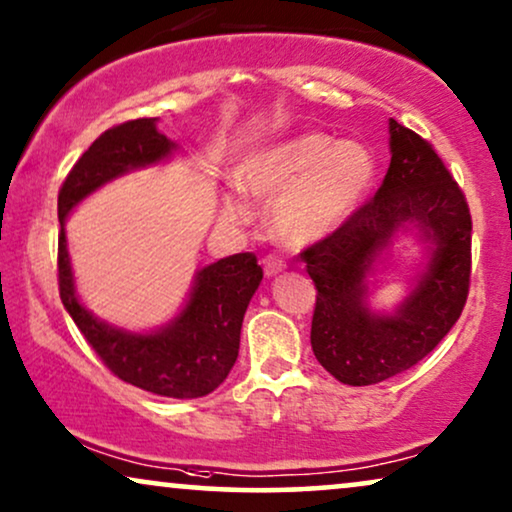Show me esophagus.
<instances>
[{
  "instance_id": "esophagus-1",
  "label": "esophagus",
  "mask_w": 512,
  "mask_h": 512,
  "mask_svg": "<svg viewBox=\"0 0 512 512\" xmlns=\"http://www.w3.org/2000/svg\"><path fill=\"white\" fill-rule=\"evenodd\" d=\"M262 267L267 276H276V274H281V271H285V262L278 255H267L262 260Z\"/></svg>"
}]
</instances>
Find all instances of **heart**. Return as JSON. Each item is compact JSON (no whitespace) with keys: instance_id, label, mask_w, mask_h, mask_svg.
Masks as SVG:
<instances>
[{"instance_id":"b5f03b06","label":"heart","mask_w":512,"mask_h":512,"mask_svg":"<svg viewBox=\"0 0 512 512\" xmlns=\"http://www.w3.org/2000/svg\"><path fill=\"white\" fill-rule=\"evenodd\" d=\"M374 177V159L358 142L325 133H302L260 149L238 168V182L252 196L278 197L274 231L283 243L309 245L337 231L363 203ZM243 189L224 194L231 220H248Z\"/></svg>"}]
</instances>
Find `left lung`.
Wrapping results in <instances>:
<instances>
[{
	"label": "left lung",
	"instance_id": "8db88e82",
	"mask_svg": "<svg viewBox=\"0 0 512 512\" xmlns=\"http://www.w3.org/2000/svg\"><path fill=\"white\" fill-rule=\"evenodd\" d=\"M388 131L391 166L377 194L302 252L318 290L313 353L349 386L379 384L426 358L459 320L470 288L473 220L466 196L431 142L395 119ZM407 223L432 243V257L411 297L393 317H381L364 302V278Z\"/></svg>",
	"mask_w": 512,
	"mask_h": 512
}]
</instances>
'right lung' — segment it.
Here are the masks:
<instances>
[{"mask_svg":"<svg viewBox=\"0 0 512 512\" xmlns=\"http://www.w3.org/2000/svg\"><path fill=\"white\" fill-rule=\"evenodd\" d=\"M175 149L156 119L107 128L67 173L58 192V290L67 313L98 358L121 381L166 398H201L227 379L238 358L241 325L262 267L252 252L224 257L196 274L192 295L161 330L138 335L102 323L79 302L65 241V217L95 189L128 170L168 159Z\"/></svg>","mask_w":512,"mask_h":512,"instance_id":"add662e5","label":"right lung"}]
</instances>
